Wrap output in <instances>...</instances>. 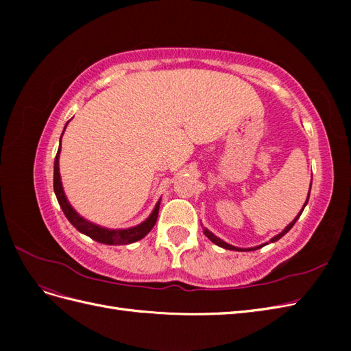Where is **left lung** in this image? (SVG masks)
<instances>
[{
  "label": "left lung",
  "instance_id": "8db88e82",
  "mask_svg": "<svg viewBox=\"0 0 351 351\" xmlns=\"http://www.w3.org/2000/svg\"><path fill=\"white\" fill-rule=\"evenodd\" d=\"M311 186H312V183H311ZM311 193V192H309ZM307 200H309V195H307ZM307 200H306V204H307ZM306 204H304V206H306ZM304 209V208H303ZM303 209L299 212V215H297L289 226H287L284 230H282V232H280L278 236H275L274 239H271V243H274V241H277V240H280L284 234H287V232H289L291 228H293V226L295 224V221L299 219V217L302 215V212H303ZM204 232H205V236L212 241V243H215L217 246H219V247H224V249H227V250H239V252H244V250H256V249H261V247H263L265 244H268V243H265V244H262V246H258V247H250V249H240V247H234V246H231V244H228V243H226V241H222L221 239H218L217 236H214L212 234V232L209 231V230H206V228H204Z\"/></svg>",
  "mask_w": 351,
  "mask_h": 351
}]
</instances>
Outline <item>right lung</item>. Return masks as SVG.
<instances>
[{
  "instance_id": "obj_1",
  "label": "right lung",
  "mask_w": 351,
  "mask_h": 351,
  "mask_svg": "<svg viewBox=\"0 0 351 351\" xmlns=\"http://www.w3.org/2000/svg\"><path fill=\"white\" fill-rule=\"evenodd\" d=\"M66 127H67V124H66ZM66 127H64V130H66ZM58 156H60V147H58V152H57L56 161H54V192H56L57 200H58V204H60L62 212H64V215L71 222V226L74 228L79 230L80 232H83V234H86L92 240L98 241V243H104V244H130V243H134L137 240L143 239L147 234V232H149L154 228L156 218H158V212H159V202L156 204L151 217L147 218L146 221H143L142 224L136 226L133 228L108 230V228H102L99 226H95V224H92V222L83 219L77 214V212L70 206L69 200L66 199L64 190H62V186H61V178H60Z\"/></svg>"
}]
</instances>
